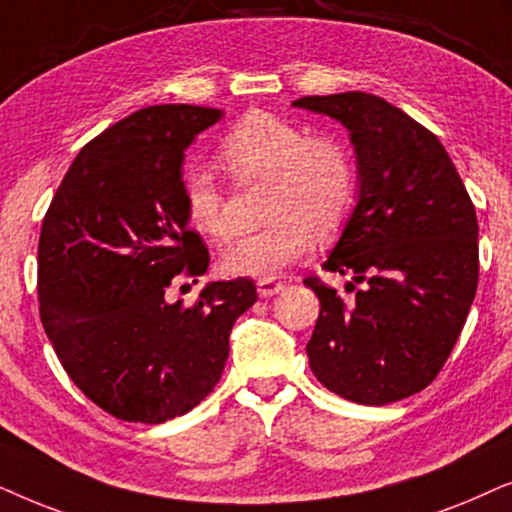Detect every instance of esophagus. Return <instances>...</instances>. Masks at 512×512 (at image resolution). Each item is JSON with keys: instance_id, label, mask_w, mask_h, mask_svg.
<instances>
[{"instance_id": "34e87169", "label": "esophagus", "mask_w": 512, "mask_h": 512, "mask_svg": "<svg viewBox=\"0 0 512 512\" xmlns=\"http://www.w3.org/2000/svg\"><path fill=\"white\" fill-rule=\"evenodd\" d=\"M281 290H283V283L271 281V278H260V281H257V292H260V297H274Z\"/></svg>"}]
</instances>
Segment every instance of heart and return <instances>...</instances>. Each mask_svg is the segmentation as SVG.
<instances>
[{
    "label": "heart",
    "instance_id": "heart-1",
    "mask_svg": "<svg viewBox=\"0 0 512 512\" xmlns=\"http://www.w3.org/2000/svg\"><path fill=\"white\" fill-rule=\"evenodd\" d=\"M220 163L238 185L269 182L267 227L236 236L222 252V269L234 276L271 278L309 250L311 234L332 236L358 201L360 170L353 149L335 135H311L295 121L250 112L224 135ZM182 199L194 229L222 241L229 234L227 194L210 170L182 175Z\"/></svg>",
    "mask_w": 512,
    "mask_h": 512
}]
</instances>
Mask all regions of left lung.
Segmentation results:
<instances>
[{"mask_svg": "<svg viewBox=\"0 0 512 512\" xmlns=\"http://www.w3.org/2000/svg\"><path fill=\"white\" fill-rule=\"evenodd\" d=\"M342 121L360 166V199L330 274L363 288L346 304L306 276L320 313L306 344L327 391L358 405L414 395L447 363L480 278L478 215L442 142L377 95L349 91L292 102Z\"/></svg>", "mask_w": 512, "mask_h": 512, "instance_id": "obj_1", "label": "left lung"}]
</instances>
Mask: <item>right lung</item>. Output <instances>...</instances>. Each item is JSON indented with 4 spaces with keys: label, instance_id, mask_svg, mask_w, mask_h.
Segmentation results:
<instances>
[{
    "label": "right lung",
    "instance_id": "add662e5",
    "mask_svg": "<svg viewBox=\"0 0 512 512\" xmlns=\"http://www.w3.org/2000/svg\"><path fill=\"white\" fill-rule=\"evenodd\" d=\"M220 117L196 105L133 112L84 145L44 215L42 325L79 391L121 421L194 410L222 377L231 325L257 302L250 278L210 283L192 306L166 302L170 283L208 271L180 166Z\"/></svg>",
    "mask_w": 512,
    "mask_h": 512
}]
</instances>
